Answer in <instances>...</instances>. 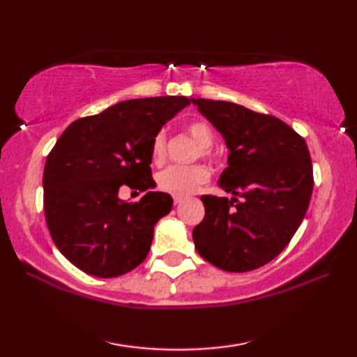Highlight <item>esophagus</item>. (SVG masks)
<instances>
[{"mask_svg":"<svg viewBox=\"0 0 357 357\" xmlns=\"http://www.w3.org/2000/svg\"><path fill=\"white\" fill-rule=\"evenodd\" d=\"M183 201H184L183 196H173V202L174 204H179V202H183Z\"/></svg>","mask_w":357,"mask_h":357,"instance_id":"esophagus-1","label":"esophagus"}]
</instances>
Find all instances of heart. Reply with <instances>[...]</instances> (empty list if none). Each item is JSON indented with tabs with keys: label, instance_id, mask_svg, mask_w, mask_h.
I'll list each match as a JSON object with an SVG mask.
<instances>
[{
	"label": "heart",
	"instance_id": "heart-1",
	"mask_svg": "<svg viewBox=\"0 0 357 357\" xmlns=\"http://www.w3.org/2000/svg\"><path fill=\"white\" fill-rule=\"evenodd\" d=\"M185 133L198 142L196 156L208 158L211 146L215 142V132L206 119L196 118L184 126ZM167 155V136L164 132H158L150 142V156L155 164L162 162ZM208 170L201 164L196 165H169L158 173L156 184L162 192L173 196H187L208 179Z\"/></svg>",
	"mask_w": 357,
	"mask_h": 357
}]
</instances>
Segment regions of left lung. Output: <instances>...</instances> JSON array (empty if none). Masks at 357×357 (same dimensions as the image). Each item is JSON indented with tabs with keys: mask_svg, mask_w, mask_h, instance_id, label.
Masks as SVG:
<instances>
[{
	"mask_svg": "<svg viewBox=\"0 0 357 357\" xmlns=\"http://www.w3.org/2000/svg\"><path fill=\"white\" fill-rule=\"evenodd\" d=\"M192 101L224 136L230 155L219 185L240 198L201 196L206 216L193 230L195 247L221 270L259 268L288 245L307 213L314 183L307 142L276 116Z\"/></svg>",
	"mask_w": 357,
	"mask_h": 357,
	"instance_id": "obj_1",
	"label": "left lung"
}]
</instances>
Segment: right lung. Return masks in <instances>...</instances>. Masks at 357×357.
Listing matches in <instances>:
<instances>
[{
    "label": "right lung",
    "instance_id": "add662e5",
    "mask_svg": "<svg viewBox=\"0 0 357 357\" xmlns=\"http://www.w3.org/2000/svg\"><path fill=\"white\" fill-rule=\"evenodd\" d=\"M190 104L185 96L118 102L66 128L44 165V216L59 252L87 275L116 278L146 259L155 224L173 199L147 192L138 202L119 188L155 187L150 142L167 121Z\"/></svg>",
    "mask_w": 357,
    "mask_h": 357
}]
</instances>
